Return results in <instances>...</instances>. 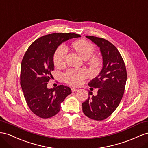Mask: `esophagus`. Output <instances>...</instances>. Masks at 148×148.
<instances>
[{
  "instance_id": "34e87169",
  "label": "esophagus",
  "mask_w": 148,
  "mask_h": 148,
  "mask_svg": "<svg viewBox=\"0 0 148 148\" xmlns=\"http://www.w3.org/2000/svg\"><path fill=\"white\" fill-rule=\"evenodd\" d=\"M71 90H72V92H75V91H77V90H78V89L74 88H72Z\"/></svg>"
}]
</instances>
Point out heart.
I'll use <instances>...</instances> for the list:
<instances>
[{"mask_svg":"<svg viewBox=\"0 0 148 148\" xmlns=\"http://www.w3.org/2000/svg\"><path fill=\"white\" fill-rule=\"evenodd\" d=\"M73 46L78 54L84 59H89L94 52L93 45L84 40L75 42ZM67 53V47L64 44L60 45L54 55V63L56 66L60 67L63 65ZM88 75V72L84 69H71L64 73L63 77L64 81L67 84L71 86H77L81 84L83 79L87 77Z\"/></svg>","mask_w":148,"mask_h":148,"instance_id":"1","label":"heart"}]
</instances>
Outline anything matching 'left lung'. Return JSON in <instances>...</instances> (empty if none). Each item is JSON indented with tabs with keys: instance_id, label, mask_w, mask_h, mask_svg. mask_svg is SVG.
<instances>
[{
	"instance_id": "left-lung-1",
	"label": "left lung",
	"mask_w": 148,
	"mask_h": 148,
	"mask_svg": "<svg viewBox=\"0 0 148 148\" xmlns=\"http://www.w3.org/2000/svg\"><path fill=\"white\" fill-rule=\"evenodd\" d=\"M86 37L100 49L103 68L100 73L89 83L97 88L96 96L89 91V96L82 104V111L89 118L102 121L106 119L118 107L124 92L127 72L124 60L117 49L103 38L86 36Z\"/></svg>"
}]
</instances>
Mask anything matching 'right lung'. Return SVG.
Wrapping results in <instances>:
<instances>
[{"label":"right lung","mask_w":148,"mask_h":148,"mask_svg":"<svg viewBox=\"0 0 148 148\" xmlns=\"http://www.w3.org/2000/svg\"><path fill=\"white\" fill-rule=\"evenodd\" d=\"M80 37L75 33H52L36 40L25 53L21 66V85L30 109L41 118L57 114L60 104L72 92L64 85L53 89L47 86L54 69L57 49L64 42Z\"/></svg>","instance_id":"obj_1"}]
</instances>
